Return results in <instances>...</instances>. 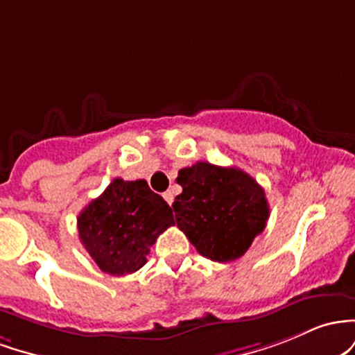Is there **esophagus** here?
I'll use <instances>...</instances> for the list:
<instances>
[{
    "mask_svg": "<svg viewBox=\"0 0 355 355\" xmlns=\"http://www.w3.org/2000/svg\"><path fill=\"white\" fill-rule=\"evenodd\" d=\"M162 196H164V199L167 201V205H173L174 196H173V193H171V191H166V193L162 194Z\"/></svg>",
    "mask_w": 355,
    "mask_h": 355,
    "instance_id": "34e87169",
    "label": "esophagus"
}]
</instances>
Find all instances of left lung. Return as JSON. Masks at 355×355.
<instances>
[{"mask_svg": "<svg viewBox=\"0 0 355 355\" xmlns=\"http://www.w3.org/2000/svg\"><path fill=\"white\" fill-rule=\"evenodd\" d=\"M173 202L178 228L202 257L233 261L252 246L270 216L265 191L238 167L196 162L179 171Z\"/></svg>", "mask_w": 355, "mask_h": 355, "instance_id": "left-lung-1", "label": "left lung"}]
</instances>
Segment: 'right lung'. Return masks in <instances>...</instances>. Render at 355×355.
<instances>
[{"instance_id": "1", "label": "right lung", "mask_w": 355, "mask_h": 355, "mask_svg": "<svg viewBox=\"0 0 355 355\" xmlns=\"http://www.w3.org/2000/svg\"><path fill=\"white\" fill-rule=\"evenodd\" d=\"M78 236L102 272L134 273L146 265L150 246L174 225L173 209L144 179L115 178L78 216Z\"/></svg>"}]
</instances>
